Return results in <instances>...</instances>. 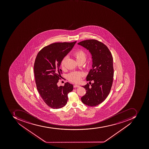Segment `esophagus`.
<instances>
[{
	"label": "esophagus",
	"mask_w": 149,
	"mask_h": 149,
	"mask_svg": "<svg viewBox=\"0 0 149 149\" xmlns=\"http://www.w3.org/2000/svg\"><path fill=\"white\" fill-rule=\"evenodd\" d=\"M73 87H74V88H77V87H79L80 86H79V85H77V84H75L73 86Z\"/></svg>",
	"instance_id": "obj_1"
}]
</instances>
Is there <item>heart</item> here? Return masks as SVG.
<instances>
[{
  "label": "heart",
  "mask_w": 149,
  "mask_h": 149,
  "mask_svg": "<svg viewBox=\"0 0 149 149\" xmlns=\"http://www.w3.org/2000/svg\"><path fill=\"white\" fill-rule=\"evenodd\" d=\"M74 56L76 58L77 61L78 60H86V54L82 50H77L74 53ZM67 59V57L63 58L61 62V66L62 68L65 67V63ZM83 73L79 72H72L68 74L67 76V79L70 82L74 83H79L81 80L82 77H83Z\"/></svg>",
  "instance_id": "b5f03b06"
}]
</instances>
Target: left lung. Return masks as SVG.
I'll return each instance as SVG.
<instances>
[{
    "label": "left lung",
    "instance_id": "8db88e82",
    "mask_svg": "<svg viewBox=\"0 0 149 149\" xmlns=\"http://www.w3.org/2000/svg\"><path fill=\"white\" fill-rule=\"evenodd\" d=\"M78 45L89 50L92 59V68L86 77L87 81H94L83 86L86 94L81 97L86 105L95 106L102 103L108 96L113 82V57L107 47L95 39L82 41Z\"/></svg>",
    "mask_w": 149,
    "mask_h": 149
}]
</instances>
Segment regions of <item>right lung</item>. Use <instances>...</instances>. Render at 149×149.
I'll use <instances>...</instances> for the list:
<instances>
[{
    "label": "right lung",
    "instance_id": "1",
    "mask_svg": "<svg viewBox=\"0 0 149 149\" xmlns=\"http://www.w3.org/2000/svg\"><path fill=\"white\" fill-rule=\"evenodd\" d=\"M77 41L55 43L45 46L37 54L34 72L37 90L45 104L54 109L66 105L68 94L73 89L69 83L58 86L62 70L59 69L63 58L71 51Z\"/></svg>",
    "mask_w": 149,
    "mask_h": 149
}]
</instances>
